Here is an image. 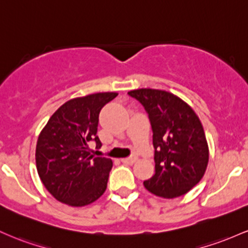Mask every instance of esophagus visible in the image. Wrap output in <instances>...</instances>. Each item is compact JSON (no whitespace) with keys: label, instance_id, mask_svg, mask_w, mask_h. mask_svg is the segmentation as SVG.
I'll return each mask as SVG.
<instances>
[{"label":"esophagus","instance_id":"obj_1","mask_svg":"<svg viewBox=\"0 0 248 248\" xmlns=\"http://www.w3.org/2000/svg\"><path fill=\"white\" fill-rule=\"evenodd\" d=\"M136 160H137V155H131V157H127V158H124V159H122L124 164H133L136 163Z\"/></svg>","mask_w":248,"mask_h":248}]
</instances>
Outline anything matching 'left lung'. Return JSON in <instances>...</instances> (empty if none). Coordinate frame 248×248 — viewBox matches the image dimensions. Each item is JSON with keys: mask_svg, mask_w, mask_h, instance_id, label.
<instances>
[{"mask_svg": "<svg viewBox=\"0 0 248 248\" xmlns=\"http://www.w3.org/2000/svg\"><path fill=\"white\" fill-rule=\"evenodd\" d=\"M149 116L154 132L155 176L144 182L147 191L177 198L200 182L208 163L204 129L190 105L173 93L155 89L127 93Z\"/></svg>", "mask_w": 248, "mask_h": 248, "instance_id": "8db88e82", "label": "left lung"}]
</instances>
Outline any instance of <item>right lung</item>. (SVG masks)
<instances>
[{"instance_id": "add662e5", "label": "right lung", "mask_w": 248, "mask_h": 248, "mask_svg": "<svg viewBox=\"0 0 248 248\" xmlns=\"http://www.w3.org/2000/svg\"><path fill=\"white\" fill-rule=\"evenodd\" d=\"M99 93L64 103L38 136L36 166L42 183L58 202L85 206L107 190L112 160L94 157L89 144L102 146L97 136L102 108L117 97Z\"/></svg>"}]
</instances>
